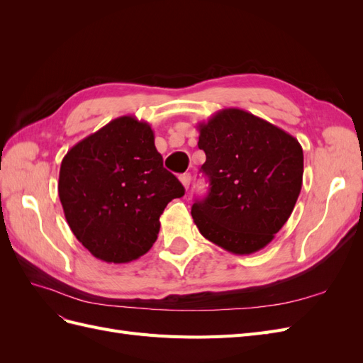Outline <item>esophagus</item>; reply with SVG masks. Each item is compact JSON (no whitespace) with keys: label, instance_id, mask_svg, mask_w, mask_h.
I'll list each match as a JSON object with an SVG mask.
<instances>
[{"label":"esophagus","instance_id":"esophagus-1","mask_svg":"<svg viewBox=\"0 0 363 363\" xmlns=\"http://www.w3.org/2000/svg\"><path fill=\"white\" fill-rule=\"evenodd\" d=\"M180 182H182V184L184 186L186 189L189 188V184H191V174L188 172V174H182L180 175Z\"/></svg>","mask_w":363,"mask_h":363}]
</instances>
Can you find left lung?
I'll use <instances>...</instances> for the list:
<instances>
[{"mask_svg":"<svg viewBox=\"0 0 363 363\" xmlns=\"http://www.w3.org/2000/svg\"><path fill=\"white\" fill-rule=\"evenodd\" d=\"M208 194L192 206L200 233L233 255L267 247L288 221L303 184L300 142L242 108L199 124Z\"/></svg>","mask_w":363,"mask_h":363,"instance_id":"obj_1","label":"left lung"}]
</instances>
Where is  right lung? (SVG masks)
<instances>
[{"instance_id":"obj_1","label":"right lung","mask_w":363,"mask_h":363,"mask_svg":"<svg viewBox=\"0 0 363 363\" xmlns=\"http://www.w3.org/2000/svg\"><path fill=\"white\" fill-rule=\"evenodd\" d=\"M184 195L163 168L148 123L119 116L63 157L59 196L74 236L107 263L136 260L156 242L167 204Z\"/></svg>"}]
</instances>
